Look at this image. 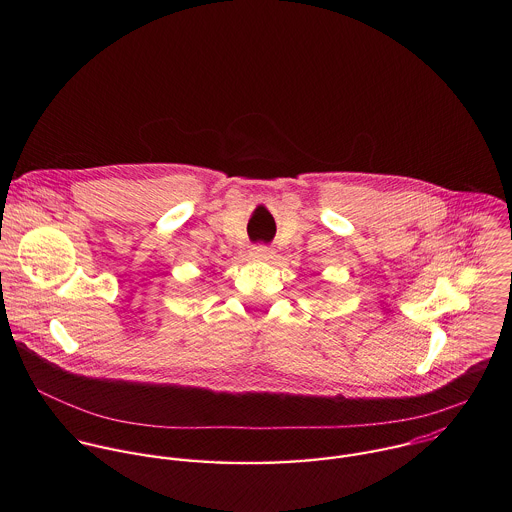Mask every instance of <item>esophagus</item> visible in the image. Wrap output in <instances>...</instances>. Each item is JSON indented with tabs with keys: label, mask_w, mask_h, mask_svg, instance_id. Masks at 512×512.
I'll use <instances>...</instances> for the list:
<instances>
[{
	"label": "esophagus",
	"mask_w": 512,
	"mask_h": 512,
	"mask_svg": "<svg viewBox=\"0 0 512 512\" xmlns=\"http://www.w3.org/2000/svg\"><path fill=\"white\" fill-rule=\"evenodd\" d=\"M271 257V249L269 247H265V245H257V247H253L251 251H249V259L251 261H267Z\"/></svg>",
	"instance_id": "esophagus-1"
}]
</instances>
